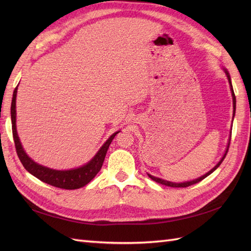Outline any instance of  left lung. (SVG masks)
Returning a JSON list of instances; mask_svg holds the SVG:
<instances>
[{
    "mask_svg": "<svg viewBox=\"0 0 251 251\" xmlns=\"http://www.w3.org/2000/svg\"><path fill=\"white\" fill-rule=\"evenodd\" d=\"M225 73H226V75H227V78H228L229 85H230V91H231L232 101H233V116H234V114H235V95H234L233 89H232V85H231L230 75H229V73H228V71H227V70H225ZM230 138H231V133H230ZM229 143H230V140H229V142H228V146H227V149H226V151H225V154L223 155V157H222L221 160L219 161V163L215 166L214 169L210 170L208 173H206L205 175H203V176H201V177H200V178H198V179H195V180H192V181H187V182H183V183H174V182H170V181H166V180H163V179H160V178H157V177H154V176H151V175L148 174V175H149V177H150L151 180H154V181L158 182V183H160V184H162V185H166V186H171V187H187V186H191V185H193V184L198 183V182L202 181L204 178H206L207 176H209V175H210L212 172H215V171L219 168L220 164L222 163V161L224 160V158L226 157L227 151H228V149H229Z\"/></svg>",
    "mask_w": 251,
    "mask_h": 251,
    "instance_id": "left-lung-1",
    "label": "left lung"
}]
</instances>
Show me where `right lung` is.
<instances>
[{
    "label": "right lung",
    "instance_id": "right-lung-1",
    "mask_svg": "<svg viewBox=\"0 0 251 251\" xmlns=\"http://www.w3.org/2000/svg\"><path fill=\"white\" fill-rule=\"evenodd\" d=\"M17 92L18 87L13 91L12 101H11V124H12V135L14 140V146H16L17 154L20 158V160L23 166L28 171L30 174L33 175L34 177L40 179L45 183L50 184L52 186L59 187L63 189H77L88 184L92 180L97 173L100 171L102 163L104 161L105 154H107L108 149L114 137L119 133H114L111 137L103 143V146L97 151V154L92 158V160L89 161L87 164L80 166L78 169L68 170V171H56L52 170L46 166L37 164L31 158H29L23 149L19 136L17 133V126H16V100H17Z\"/></svg>",
    "mask_w": 251,
    "mask_h": 251
}]
</instances>
